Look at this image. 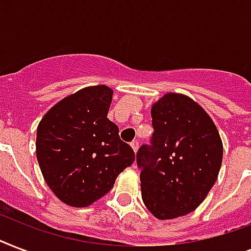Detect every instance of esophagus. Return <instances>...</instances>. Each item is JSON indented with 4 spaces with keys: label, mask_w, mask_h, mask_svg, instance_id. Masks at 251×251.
Returning <instances> with one entry per match:
<instances>
[{
    "label": "esophagus",
    "mask_w": 251,
    "mask_h": 251,
    "mask_svg": "<svg viewBox=\"0 0 251 251\" xmlns=\"http://www.w3.org/2000/svg\"><path fill=\"white\" fill-rule=\"evenodd\" d=\"M130 145H131V147H133L134 152H137L138 147H139V143H138V141H133L131 143H130Z\"/></svg>",
    "instance_id": "1"
}]
</instances>
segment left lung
I'll use <instances>...</instances> for the list:
<instances>
[{
	"label": "left lung",
	"instance_id": "1",
	"mask_svg": "<svg viewBox=\"0 0 251 251\" xmlns=\"http://www.w3.org/2000/svg\"><path fill=\"white\" fill-rule=\"evenodd\" d=\"M152 137L137 152L142 198L153 216L175 219L194 211L214 186L223 160L216 126L185 95L153 104Z\"/></svg>",
	"mask_w": 251,
	"mask_h": 251
}]
</instances>
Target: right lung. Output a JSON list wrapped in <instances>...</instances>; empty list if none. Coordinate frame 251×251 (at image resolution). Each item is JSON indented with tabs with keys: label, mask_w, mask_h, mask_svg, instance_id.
<instances>
[{
	"label": "right lung",
	"mask_w": 251,
	"mask_h": 251,
	"mask_svg": "<svg viewBox=\"0 0 251 251\" xmlns=\"http://www.w3.org/2000/svg\"><path fill=\"white\" fill-rule=\"evenodd\" d=\"M112 95L106 86L86 87L57 102L37 126L41 173L69 206L87 207L104 197L135 159L106 117Z\"/></svg>",
	"instance_id": "add662e5"
}]
</instances>
